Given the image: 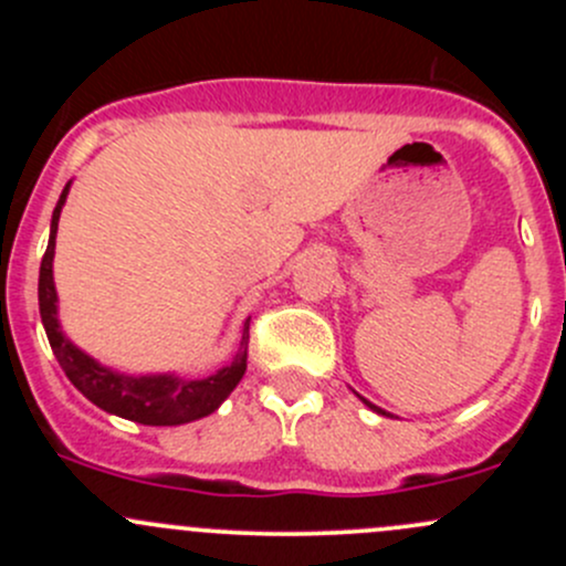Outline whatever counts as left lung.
<instances>
[{"instance_id":"obj_1","label":"left lung","mask_w":566,"mask_h":566,"mask_svg":"<svg viewBox=\"0 0 566 566\" xmlns=\"http://www.w3.org/2000/svg\"><path fill=\"white\" fill-rule=\"evenodd\" d=\"M358 399H361V402H364V405H367V408H369V410H375V413H380V416H389V413H386V410H380V408H378V405H373V402H369V399H364V397H358Z\"/></svg>"}]
</instances>
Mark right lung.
<instances>
[{"instance_id": "add662e5", "label": "right lung", "mask_w": 566, "mask_h": 566, "mask_svg": "<svg viewBox=\"0 0 566 566\" xmlns=\"http://www.w3.org/2000/svg\"><path fill=\"white\" fill-rule=\"evenodd\" d=\"M71 182L62 188L60 202L51 213L49 247H45L43 262H40L38 279V304L40 319H43L45 336L54 350L56 361L65 369L67 380L76 386L93 405H98L106 413L119 419L139 421L147 427H177L188 424L219 410V405L230 397L232 389L241 384L247 373V347H249V319H243V334L238 353L230 364L216 369L208 378H180L175 373H153V375H128L95 361L90 353L73 345L65 336L60 323V298L54 287V247L60 213L65 208Z\"/></svg>"}]
</instances>
